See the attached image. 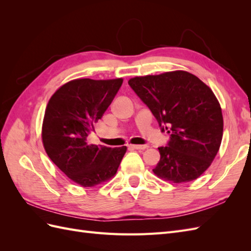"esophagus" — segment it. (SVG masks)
Returning <instances> with one entry per match:
<instances>
[{
	"instance_id": "1",
	"label": "esophagus",
	"mask_w": 251,
	"mask_h": 251,
	"mask_svg": "<svg viewBox=\"0 0 251 251\" xmlns=\"http://www.w3.org/2000/svg\"><path fill=\"white\" fill-rule=\"evenodd\" d=\"M130 148L135 149V150H146V149H148L149 147H148V146H137V144H131Z\"/></svg>"
}]
</instances>
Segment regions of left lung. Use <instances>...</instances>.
Masks as SVG:
<instances>
[{
    "label": "left lung",
    "mask_w": 251,
    "mask_h": 251,
    "mask_svg": "<svg viewBox=\"0 0 251 251\" xmlns=\"http://www.w3.org/2000/svg\"><path fill=\"white\" fill-rule=\"evenodd\" d=\"M128 85L158 120L171 140L160 153L157 177L173 183L199 178L221 146L222 109L211 89L196 75L182 71L136 76Z\"/></svg>",
    "instance_id": "8db88e82"
}]
</instances>
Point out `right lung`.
Returning <instances> with one entry per match:
<instances>
[{
  "label": "right lung",
  "mask_w": 251,
  "mask_h": 251,
  "mask_svg": "<svg viewBox=\"0 0 251 251\" xmlns=\"http://www.w3.org/2000/svg\"><path fill=\"white\" fill-rule=\"evenodd\" d=\"M123 78H77L51 96L42 126L47 155L75 183L92 187L115 176L126 147L89 144L87 137L123 85Z\"/></svg>",
  "instance_id": "add662e5"
}]
</instances>
